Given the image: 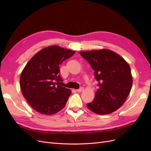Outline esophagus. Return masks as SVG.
<instances>
[{
	"instance_id": "obj_1",
	"label": "esophagus",
	"mask_w": 151,
	"mask_h": 151,
	"mask_svg": "<svg viewBox=\"0 0 151 151\" xmlns=\"http://www.w3.org/2000/svg\"><path fill=\"white\" fill-rule=\"evenodd\" d=\"M83 90H84V88H83V87H81V88H80L78 89H77L76 91H77V92L81 93V92H82V91H83Z\"/></svg>"
}]
</instances>
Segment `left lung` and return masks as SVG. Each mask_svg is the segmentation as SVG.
<instances>
[{"label":"left lung","mask_w":151,"mask_h":151,"mask_svg":"<svg viewBox=\"0 0 151 151\" xmlns=\"http://www.w3.org/2000/svg\"><path fill=\"white\" fill-rule=\"evenodd\" d=\"M80 55L94 70L99 89L87 107L99 115H106L125 103L132 86L130 67L124 59L111 50L102 49L81 52Z\"/></svg>","instance_id":"obj_1"}]
</instances>
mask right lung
Here are the masks:
<instances>
[{
    "label": "right lung",
    "mask_w": 151,
    "mask_h": 151,
    "mask_svg": "<svg viewBox=\"0 0 151 151\" xmlns=\"http://www.w3.org/2000/svg\"><path fill=\"white\" fill-rule=\"evenodd\" d=\"M75 52L56 45L40 50L22 71L20 87L30 106L43 115H51L65 106L71 91L58 85L63 81L60 65Z\"/></svg>",
    "instance_id": "add662e5"
}]
</instances>
